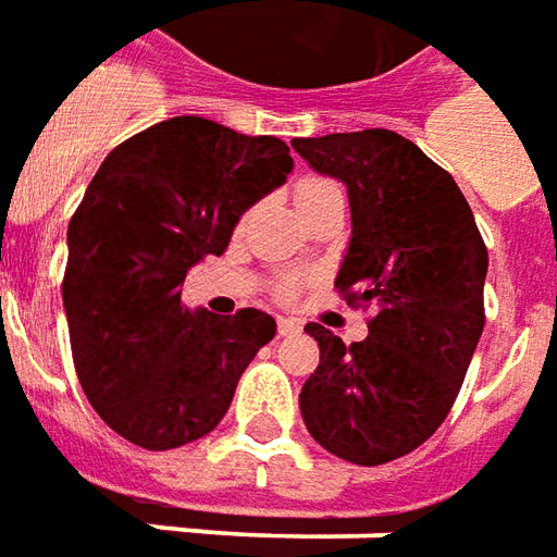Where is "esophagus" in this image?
<instances>
[{"mask_svg": "<svg viewBox=\"0 0 557 557\" xmlns=\"http://www.w3.org/2000/svg\"><path fill=\"white\" fill-rule=\"evenodd\" d=\"M295 332H301V323H298V320H293V317H280L277 335H295Z\"/></svg>", "mask_w": 557, "mask_h": 557, "instance_id": "34e87169", "label": "esophagus"}]
</instances>
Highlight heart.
Segmentation results:
<instances>
[{"label": "heart", "mask_w": 557, "mask_h": 557, "mask_svg": "<svg viewBox=\"0 0 557 557\" xmlns=\"http://www.w3.org/2000/svg\"><path fill=\"white\" fill-rule=\"evenodd\" d=\"M329 195H342V185L332 183L326 176H305V180H298L295 185V203H298V210L305 213L308 207H313L317 200L329 198ZM295 293V283L293 280H286L283 286H280V295L283 298H289Z\"/></svg>", "instance_id": "1"}]
</instances>
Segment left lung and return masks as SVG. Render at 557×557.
I'll list each match as a JSON object with an SVG mask.
<instances>
[{
  "mask_svg": "<svg viewBox=\"0 0 557 557\" xmlns=\"http://www.w3.org/2000/svg\"><path fill=\"white\" fill-rule=\"evenodd\" d=\"M310 168L347 185L354 237L335 289L369 310V338L320 344L298 406L308 433L357 467L421 448L448 418L485 329L487 249L448 170L393 131L293 139Z\"/></svg>",
  "mask_w": 557,
  "mask_h": 557,
  "instance_id": "left-lung-1",
  "label": "left lung"
}]
</instances>
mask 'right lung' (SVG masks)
<instances>
[{"instance_id":"obj_1","label":"right lung","mask_w":557,"mask_h":557,"mask_svg":"<svg viewBox=\"0 0 557 557\" xmlns=\"http://www.w3.org/2000/svg\"><path fill=\"white\" fill-rule=\"evenodd\" d=\"M289 170L277 136L198 115L151 124L106 154L70 219L63 308L78 384L121 438L170 451L225 418L277 326L256 308L191 313L185 274L222 256L244 210Z\"/></svg>"}]
</instances>
